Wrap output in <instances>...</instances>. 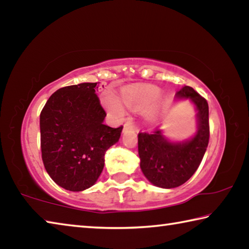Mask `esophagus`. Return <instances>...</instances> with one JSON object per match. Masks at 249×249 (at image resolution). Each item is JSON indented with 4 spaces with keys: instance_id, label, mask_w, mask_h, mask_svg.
Returning a JSON list of instances; mask_svg holds the SVG:
<instances>
[{
    "instance_id": "1",
    "label": "esophagus",
    "mask_w": 249,
    "mask_h": 249,
    "mask_svg": "<svg viewBox=\"0 0 249 249\" xmlns=\"http://www.w3.org/2000/svg\"><path fill=\"white\" fill-rule=\"evenodd\" d=\"M126 129H134V125L130 123H126L124 125V130H126Z\"/></svg>"
}]
</instances>
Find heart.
Returning <instances> with one entry per match:
<instances>
[{
    "instance_id": "b5f03b06",
    "label": "heart",
    "mask_w": 249,
    "mask_h": 249,
    "mask_svg": "<svg viewBox=\"0 0 249 249\" xmlns=\"http://www.w3.org/2000/svg\"><path fill=\"white\" fill-rule=\"evenodd\" d=\"M159 96L160 90L158 88L153 86H140L125 88L122 90V100L112 92H105L102 96V102L109 114L114 119L122 121L127 116V108L126 107L134 109V111H145L158 100ZM147 116L154 117V109H148Z\"/></svg>"
}]
</instances>
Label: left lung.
<instances>
[{"mask_svg":"<svg viewBox=\"0 0 249 249\" xmlns=\"http://www.w3.org/2000/svg\"><path fill=\"white\" fill-rule=\"evenodd\" d=\"M175 101H190L196 112V130L183 141L170 140L162 129L138 134L141 169L151 184L172 189L191 178L199 168L209 144V105L206 100L185 86L175 95Z\"/></svg>","mask_w":249,"mask_h":249,"instance_id":"left-lung-1","label":"left lung"}]
</instances>
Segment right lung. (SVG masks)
<instances>
[{"instance_id": "1", "label": "right lung", "mask_w": 249, "mask_h": 249, "mask_svg": "<svg viewBox=\"0 0 249 249\" xmlns=\"http://www.w3.org/2000/svg\"><path fill=\"white\" fill-rule=\"evenodd\" d=\"M99 82L61 88L40 113V147L45 169L59 187L79 192L92 187L104 168V155L123 126L103 122L107 113L95 94Z\"/></svg>"}]
</instances>
